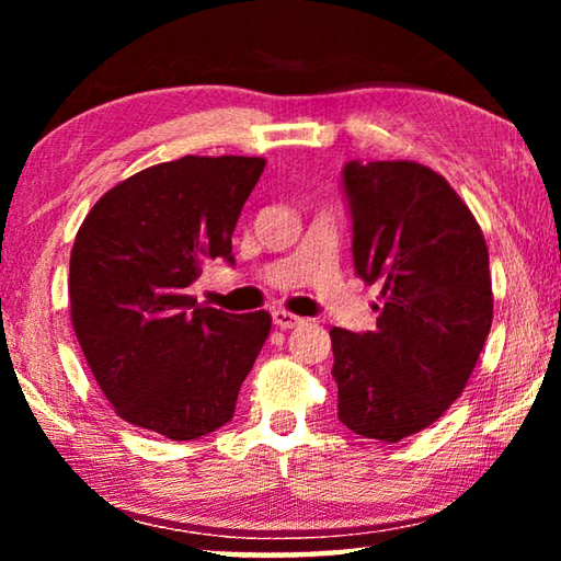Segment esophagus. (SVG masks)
Returning a JSON list of instances; mask_svg holds the SVG:
<instances>
[{
    "mask_svg": "<svg viewBox=\"0 0 561 561\" xmlns=\"http://www.w3.org/2000/svg\"><path fill=\"white\" fill-rule=\"evenodd\" d=\"M272 321H274V324H277L279 329H294V327L304 324V319H301V317L291 314V311H284V309L272 311Z\"/></svg>",
    "mask_w": 561,
    "mask_h": 561,
    "instance_id": "obj_1",
    "label": "esophagus"
}]
</instances>
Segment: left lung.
Wrapping results in <instances>:
<instances>
[{
	"label": "left lung",
	"instance_id": "obj_1",
	"mask_svg": "<svg viewBox=\"0 0 561 561\" xmlns=\"http://www.w3.org/2000/svg\"><path fill=\"white\" fill-rule=\"evenodd\" d=\"M354 267L381 287L376 331L334 327L339 421L364 438L421 433L462 393L492 327L488 244L448 180L413 160H351Z\"/></svg>",
	"mask_w": 561,
	"mask_h": 561
}]
</instances>
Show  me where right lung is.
<instances>
[{"label": "right lung", "mask_w": 561, "mask_h": 561, "mask_svg": "<svg viewBox=\"0 0 561 561\" xmlns=\"http://www.w3.org/2000/svg\"><path fill=\"white\" fill-rule=\"evenodd\" d=\"M267 160L185 156L140 170L91 207L71 250V324L113 411L170 440L230 423L270 336L267 311L227 314L187 287L232 232Z\"/></svg>", "instance_id": "1"}]
</instances>
